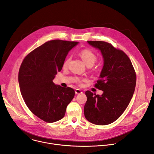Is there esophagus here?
Here are the masks:
<instances>
[{"label": "esophagus", "instance_id": "1", "mask_svg": "<svg viewBox=\"0 0 154 154\" xmlns=\"http://www.w3.org/2000/svg\"><path fill=\"white\" fill-rule=\"evenodd\" d=\"M75 92L76 94H82V91L81 90L79 89V88H77L75 91Z\"/></svg>", "mask_w": 154, "mask_h": 154}]
</instances>
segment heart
<instances>
[{"label":"heart","instance_id":"b5f03b06","mask_svg":"<svg viewBox=\"0 0 154 154\" xmlns=\"http://www.w3.org/2000/svg\"><path fill=\"white\" fill-rule=\"evenodd\" d=\"M80 56L85 62L87 66H93L95 61L97 60V56L95 54L90 50L84 49L80 52L79 53ZM70 60V57L67 58L66 60L64 61L63 66V67H67Z\"/></svg>","mask_w":154,"mask_h":154}]
</instances>
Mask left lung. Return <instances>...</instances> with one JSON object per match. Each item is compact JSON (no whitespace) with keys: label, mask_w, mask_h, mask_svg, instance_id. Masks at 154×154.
Instances as JSON below:
<instances>
[{"label":"left lung","mask_w":154,"mask_h":154,"mask_svg":"<svg viewBox=\"0 0 154 154\" xmlns=\"http://www.w3.org/2000/svg\"><path fill=\"white\" fill-rule=\"evenodd\" d=\"M100 51L103 66L96 88L103 91L101 95L85 92V119L95 125H108L123 114L134 93L136 75L128 56L110 44L103 41H87Z\"/></svg>","instance_id":"1"}]
</instances>
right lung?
<instances>
[{
	"instance_id": "right-lung-1",
	"label": "right lung",
	"mask_w": 154,
	"mask_h": 154,
	"mask_svg": "<svg viewBox=\"0 0 154 154\" xmlns=\"http://www.w3.org/2000/svg\"><path fill=\"white\" fill-rule=\"evenodd\" d=\"M79 42L53 40L36 48L23 59L19 72L22 97L29 110L47 122L62 119L75 95L70 87L53 82L69 52Z\"/></svg>"
}]
</instances>
